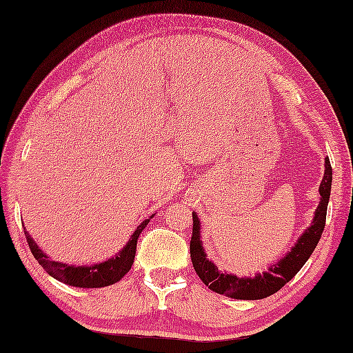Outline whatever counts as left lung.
<instances>
[{"label":"left lung","mask_w":353,"mask_h":353,"mask_svg":"<svg viewBox=\"0 0 353 353\" xmlns=\"http://www.w3.org/2000/svg\"><path fill=\"white\" fill-rule=\"evenodd\" d=\"M331 185L332 168L330 159L326 158L325 174L321 186H319L321 201H319V206L314 210V216L311 224L298 237V241L294 242L290 251L285 252L280 260L275 261L274 265H270L263 272H257L254 276H237L234 274L219 272L218 266L208 259V254L204 251L201 242L200 219L199 215L192 212L194 225L190 250L192 266L196 275L200 276V280L204 284L209 285L210 290L233 299L257 301L276 293L299 272L301 268L305 265V261L313 254L319 241H321V236L325 228L327 203H330Z\"/></svg>","instance_id":"8db88e82"}]
</instances>
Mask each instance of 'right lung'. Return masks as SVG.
<instances>
[{"mask_svg":"<svg viewBox=\"0 0 353 353\" xmlns=\"http://www.w3.org/2000/svg\"><path fill=\"white\" fill-rule=\"evenodd\" d=\"M153 215L149 219L143 221V223L135 228V232L130 234L125 247H123L116 256H112L108 260H103L101 263H94L88 266L68 265V263H61V261L51 260L46 256V252L40 250L36 241L32 239L30 233L26 230V227H23V232H26V237H27L28 247L32 252V256L36 257L39 265L42 266L52 278L68 285H73V288L97 289V288H106V285H111L114 283L120 281L121 278L129 272L130 268L134 265L138 237L147 227V224L150 223Z\"/></svg>","mask_w":353,"mask_h":353,"instance_id":"1","label":"right lung"}]
</instances>
